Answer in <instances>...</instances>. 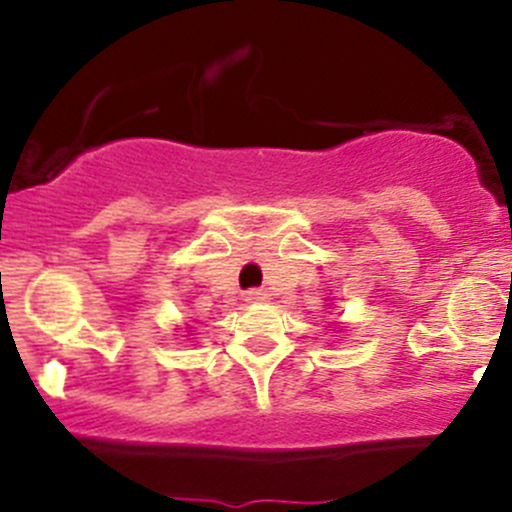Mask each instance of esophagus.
I'll return each instance as SVG.
<instances>
[{
	"mask_svg": "<svg viewBox=\"0 0 512 512\" xmlns=\"http://www.w3.org/2000/svg\"><path fill=\"white\" fill-rule=\"evenodd\" d=\"M265 299H267V294L262 292V289H247L245 292V302H250V304L265 302Z\"/></svg>",
	"mask_w": 512,
	"mask_h": 512,
	"instance_id": "34e87169",
	"label": "esophagus"
}]
</instances>
